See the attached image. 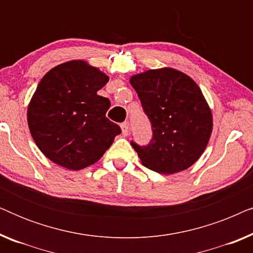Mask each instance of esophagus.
Instances as JSON below:
<instances>
[{
	"label": "esophagus",
	"instance_id": "esophagus-1",
	"mask_svg": "<svg viewBox=\"0 0 253 253\" xmlns=\"http://www.w3.org/2000/svg\"><path fill=\"white\" fill-rule=\"evenodd\" d=\"M121 129H122L123 136H127V134L130 133V127H129V124H127V123H123L122 126H121Z\"/></svg>",
	"mask_w": 253,
	"mask_h": 253
}]
</instances>
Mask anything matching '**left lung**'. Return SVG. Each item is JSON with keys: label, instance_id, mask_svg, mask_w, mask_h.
I'll return each instance as SVG.
<instances>
[{"label": "left lung", "instance_id": "8db88e82", "mask_svg": "<svg viewBox=\"0 0 253 253\" xmlns=\"http://www.w3.org/2000/svg\"><path fill=\"white\" fill-rule=\"evenodd\" d=\"M130 84L153 130L147 146L131 143L141 164L165 175L191 167L202 157L213 130L212 110L197 83L184 72L166 67L131 76Z\"/></svg>", "mask_w": 253, "mask_h": 253}]
</instances>
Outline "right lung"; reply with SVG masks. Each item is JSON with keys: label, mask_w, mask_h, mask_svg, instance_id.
I'll use <instances>...</instances> for the list:
<instances>
[{"label": "right lung", "mask_w": 253, "mask_h": 253, "mask_svg": "<svg viewBox=\"0 0 253 253\" xmlns=\"http://www.w3.org/2000/svg\"><path fill=\"white\" fill-rule=\"evenodd\" d=\"M108 81L84 60L64 62L43 76L27 107V124L44 157L70 170L102 158L121 133L106 117L110 101L96 93Z\"/></svg>", "instance_id": "add662e5"}]
</instances>
